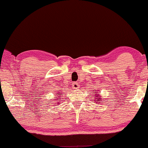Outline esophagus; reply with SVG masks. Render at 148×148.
Instances as JSON below:
<instances>
[{"mask_svg": "<svg viewBox=\"0 0 148 148\" xmlns=\"http://www.w3.org/2000/svg\"><path fill=\"white\" fill-rule=\"evenodd\" d=\"M72 87L73 89H77V88H79V84L77 83H76V82H74L72 84Z\"/></svg>", "mask_w": 148, "mask_h": 148, "instance_id": "esophagus-1", "label": "esophagus"}]
</instances>
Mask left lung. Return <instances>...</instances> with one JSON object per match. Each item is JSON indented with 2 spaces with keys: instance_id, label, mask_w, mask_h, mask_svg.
Masks as SVG:
<instances>
[{
  "instance_id": "8db88e82",
  "label": "left lung",
  "mask_w": 148,
  "mask_h": 148,
  "mask_svg": "<svg viewBox=\"0 0 148 148\" xmlns=\"http://www.w3.org/2000/svg\"><path fill=\"white\" fill-rule=\"evenodd\" d=\"M99 95H99V94H96V95H95V97H97V100H101V98H100V97H98L99 96Z\"/></svg>"
}]
</instances>
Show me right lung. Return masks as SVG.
<instances>
[{"label":"right lung","instance_id":"add662e5","mask_svg":"<svg viewBox=\"0 0 148 148\" xmlns=\"http://www.w3.org/2000/svg\"><path fill=\"white\" fill-rule=\"evenodd\" d=\"M58 94H60V95H62V94H61V93H58ZM56 97V98H57V97Z\"/></svg>","mask_w":148,"mask_h":148}]
</instances>
